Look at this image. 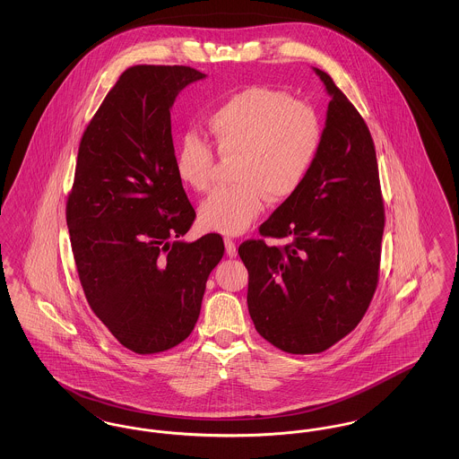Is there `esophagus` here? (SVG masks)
Instances as JSON below:
<instances>
[{
    "label": "esophagus",
    "mask_w": 459,
    "mask_h": 459,
    "mask_svg": "<svg viewBox=\"0 0 459 459\" xmlns=\"http://www.w3.org/2000/svg\"><path fill=\"white\" fill-rule=\"evenodd\" d=\"M225 242V251H227V256L229 258H236V255H238V249H236V242L232 239H223Z\"/></svg>",
    "instance_id": "34e87169"
}]
</instances>
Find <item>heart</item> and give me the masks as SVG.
<instances>
[{
  "label": "heart",
  "mask_w": 459,
  "mask_h": 459,
  "mask_svg": "<svg viewBox=\"0 0 459 459\" xmlns=\"http://www.w3.org/2000/svg\"><path fill=\"white\" fill-rule=\"evenodd\" d=\"M217 153L234 161V186L215 189L199 206L204 229L239 236L262 215L266 195L281 201L294 195L309 172L322 143L316 111L277 89L253 86L232 94L206 118ZM215 169L212 146L182 139L175 172L187 187L203 193Z\"/></svg>",
  "instance_id": "b5f03b06"
}]
</instances>
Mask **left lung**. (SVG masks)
<instances>
[{
  "label": "left lung",
  "instance_id": "1",
  "mask_svg": "<svg viewBox=\"0 0 459 459\" xmlns=\"http://www.w3.org/2000/svg\"><path fill=\"white\" fill-rule=\"evenodd\" d=\"M313 70L330 96L320 150L299 189L260 227L287 244L239 246L251 320L292 354L328 350L359 324L378 282L385 221L370 131L332 77Z\"/></svg>",
  "mask_w": 459,
  "mask_h": 459
}]
</instances>
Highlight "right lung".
Masks as SVG:
<instances>
[{"label": "right lung", "instance_id": "add662e5", "mask_svg": "<svg viewBox=\"0 0 459 459\" xmlns=\"http://www.w3.org/2000/svg\"><path fill=\"white\" fill-rule=\"evenodd\" d=\"M191 66L135 65L82 135L66 227L94 315L127 350L153 354L189 337L223 239H182L195 221L175 172L170 109L204 79Z\"/></svg>", "mask_w": 459, "mask_h": 459}]
</instances>
